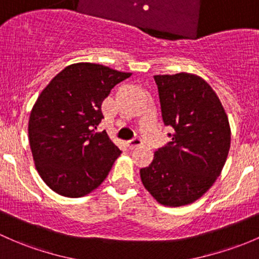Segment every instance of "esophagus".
I'll use <instances>...</instances> for the list:
<instances>
[{"label": "esophagus", "instance_id": "esophagus-1", "mask_svg": "<svg viewBox=\"0 0 259 259\" xmlns=\"http://www.w3.org/2000/svg\"><path fill=\"white\" fill-rule=\"evenodd\" d=\"M126 146L130 149V150H134V149H138L141 146V140L140 139H134L132 141H127Z\"/></svg>", "mask_w": 259, "mask_h": 259}]
</instances>
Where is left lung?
<instances>
[{"label":"left lung","mask_w":259,"mask_h":259,"mask_svg":"<svg viewBox=\"0 0 259 259\" xmlns=\"http://www.w3.org/2000/svg\"><path fill=\"white\" fill-rule=\"evenodd\" d=\"M164 124L172 140L140 170L160 205L180 207L205 195L221 174L231 145L227 114L213 89L192 73L154 75Z\"/></svg>","instance_id":"8db88e82"}]
</instances>
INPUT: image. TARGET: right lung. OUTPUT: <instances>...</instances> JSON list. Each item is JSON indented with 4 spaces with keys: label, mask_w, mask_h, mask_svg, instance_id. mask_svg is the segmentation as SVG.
Masks as SVG:
<instances>
[{
    "label": "right lung",
    "mask_w": 259,
    "mask_h": 259,
    "mask_svg": "<svg viewBox=\"0 0 259 259\" xmlns=\"http://www.w3.org/2000/svg\"><path fill=\"white\" fill-rule=\"evenodd\" d=\"M132 73L102 64L65 67L37 98L28 121L34 165L45 184L64 197H83L100 186L120 155L105 132L102 103Z\"/></svg>",
    "instance_id": "obj_1"
}]
</instances>
